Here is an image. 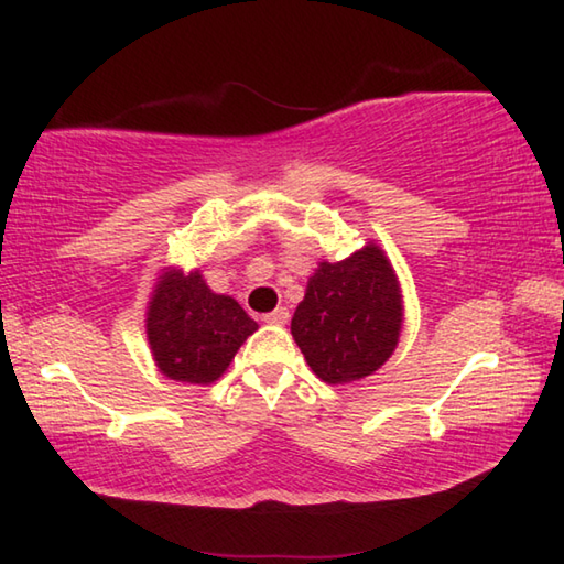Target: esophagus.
Returning <instances> with one entry per match:
<instances>
[{
  "instance_id": "esophagus-1",
  "label": "esophagus",
  "mask_w": 564,
  "mask_h": 564,
  "mask_svg": "<svg viewBox=\"0 0 564 564\" xmlns=\"http://www.w3.org/2000/svg\"><path fill=\"white\" fill-rule=\"evenodd\" d=\"M289 318H291V313H289V308H275V311H271V313H265L263 316V321L269 323V326H285V323H289Z\"/></svg>"
}]
</instances>
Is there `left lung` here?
Returning <instances> with one entry per match:
<instances>
[{
  "mask_svg": "<svg viewBox=\"0 0 564 564\" xmlns=\"http://www.w3.org/2000/svg\"><path fill=\"white\" fill-rule=\"evenodd\" d=\"M403 326L395 271L376 243L323 261L293 313L291 333L313 373L330 386L360 380L393 356Z\"/></svg>",
  "mask_w": 564,
  "mask_h": 564,
  "instance_id": "left-lung-1",
  "label": "left lung"
}]
</instances>
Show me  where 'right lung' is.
Here are the masks:
<instances>
[{
    "label": "right lung",
    "instance_id": "1",
    "mask_svg": "<svg viewBox=\"0 0 564 564\" xmlns=\"http://www.w3.org/2000/svg\"><path fill=\"white\" fill-rule=\"evenodd\" d=\"M259 323L231 295L214 293L198 271L166 269L151 293L147 338L161 373L208 386L224 376Z\"/></svg>",
    "mask_w": 564,
    "mask_h": 564
}]
</instances>
